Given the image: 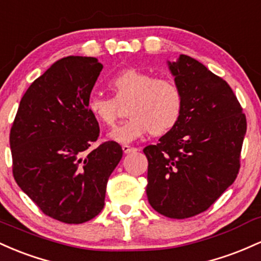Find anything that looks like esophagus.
<instances>
[{"instance_id":"esophagus-1","label":"esophagus","mask_w":261,"mask_h":261,"mask_svg":"<svg viewBox=\"0 0 261 261\" xmlns=\"http://www.w3.org/2000/svg\"><path fill=\"white\" fill-rule=\"evenodd\" d=\"M122 149H123V153H125V154H129V153H132V151L138 150L137 148H133V146H129V145H123Z\"/></svg>"}]
</instances>
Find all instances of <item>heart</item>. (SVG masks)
<instances>
[{
  "mask_svg": "<svg viewBox=\"0 0 261 261\" xmlns=\"http://www.w3.org/2000/svg\"><path fill=\"white\" fill-rule=\"evenodd\" d=\"M108 86L115 98L93 93L87 99V110L105 125H113L118 106L128 101L129 118L108 134L118 143H132L144 134H164L176 125L182 113L184 97L171 79L159 77L138 69H125L111 77Z\"/></svg>",
  "mask_w": 261,
  "mask_h": 261,
  "instance_id": "heart-1",
  "label": "heart"
}]
</instances>
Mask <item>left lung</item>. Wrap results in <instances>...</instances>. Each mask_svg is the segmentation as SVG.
<instances>
[{"label":"left lung","instance_id":"8db88e82","mask_svg":"<svg viewBox=\"0 0 261 261\" xmlns=\"http://www.w3.org/2000/svg\"><path fill=\"white\" fill-rule=\"evenodd\" d=\"M184 97L182 113L156 145H148L146 196L169 218L198 215L236 180L247 119L223 79L194 58L168 61Z\"/></svg>","mask_w":261,"mask_h":261}]
</instances>
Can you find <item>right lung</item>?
Returning <instances> with one entry per match:
<instances>
[{
	"label": "right lung",
	"instance_id": "obj_1",
	"mask_svg": "<svg viewBox=\"0 0 261 261\" xmlns=\"http://www.w3.org/2000/svg\"><path fill=\"white\" fill-rule=\"evenodd\" d=\"M102 67L91 57L58 60L28 87L11 128L17 185L64 223H84L101 212L107 181L123 155L116 142L90 150L99 127L87 99Z\"/></svg>",
	"mask_w": 261,
	"mask_h": 261
}]
</instances>
